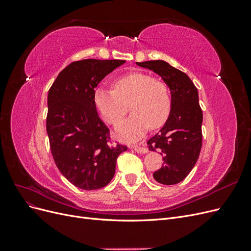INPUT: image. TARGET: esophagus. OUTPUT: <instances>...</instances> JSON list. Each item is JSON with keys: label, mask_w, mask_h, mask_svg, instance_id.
<instances>
[{"label": "esophagus", "mask_w": 251, "mask_h": 251, "mask_svg": "<svg viewBox=\"0 0 251 251\" xmlns=\"http://www.w3.org/2000/svg\"><path fill=\"white\" fill-rule=\"evenodd\" d=\"M133 149L137 151V153H140V154H146L148 153V149L146 147H140V146H134Z\"/></svg>", "instance_id": "esophagus-1"}]
</instances>
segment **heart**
Segmentation results:
<instances>
[{
	"mask_svg": "<svg viewBox=\"0 0 251 251\" xmlns=\"http://www.w3.org/2000/svg\"><path fill=\"white\" fill-rule=\"evenodd\" d=\"M131 102L132 115L120 123L116 131L127 139H135L149 127L157 128L168 119L171 94L168 86L151 75L134 72L114 81V89L97 88L94 104L101 118L109 125H116L125 116L126 104Z\"/></svg>",
	"mask_w": 251,
	"mask_h": 251,
	"instance_id": "b5f03b06",
	"label": "heart"
}]
</instances>
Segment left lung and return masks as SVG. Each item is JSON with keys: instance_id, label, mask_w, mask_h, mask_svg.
<instances>
[{"instance_id": "8db88e82", "label": "left lung", "mask_w": 251, "mask_h": 251, "mask_svg": "<svg viewBox=\"0 0 251 251\" xmlns=\"http://www.w3.org/2000/svg\"><path fill=\"white\" fill-rule=\"evenodd\" d=\"M160 75L171 90L172 107L159 133L149 139L150 151H160L163 165L154 179L161 184H177L186 178L198 160L202 147L203 114L199 95L187 75L164 60L136 63Z\"/></svg>"}]
</instances>
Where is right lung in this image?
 Segmentation results:
<instances>
[{"label": "right lung", "instance_id": "1", "mask_svg": "<svg viewBox=\"0 0 251 251\" xmlns=\"http://www.w3.org/2000/svg\"><path fill=\"white\" fill-rule=\"evenodd\" d=\"M126 60L82 59L60 72L48 92L47 133L51 153L63 176L86 191L101 188L114 177L117 157L110 130L94 104L95 88Z\"/></svg>", "mask_w": 251, "mask_h": 251}]
</instances>
